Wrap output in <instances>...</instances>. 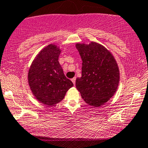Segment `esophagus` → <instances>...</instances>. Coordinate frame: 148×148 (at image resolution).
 I'll return each instance as SVG.
<instances>
[{
    "instance_id": "1",
    "label": "esophagus",
    "mask_w": 148,
    "mask_h": 148,
    "mask_svg": "<svg viewBox=\"0 0 148 148\" xmlns=\"http://www.w3.org/2000/svg\"><path fill=\"white\" fill-rule=\"evenodd\" d=\"M75 80H76V77H73V78L71 79V81H72L74 85H75Z\"/></svg>"
}]
</instances>
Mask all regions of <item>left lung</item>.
<instances>
[{
    "mask_svg": "<svg viewBox=\"0 0 148 148\" xmlns=\"http://www.w3.org/2000/svg\"><path fill=\"white\" fill-rule=\"evenodd\" d=\"M75 47L82 61V77L76 79V88L89 105H103L119 86L118 64L112 53L98 43L76 44Z\"/></svg>",
    "mask_w": 148,
    "mask_h": 148,
    "instance_id": "left-lung-1",
    "label": "left lung"
}]
</instances>
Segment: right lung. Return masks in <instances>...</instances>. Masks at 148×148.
Returning a JSON list of instances; mask_svg holds the SVG:
<instances>
[{
  "mask_svg": "<svg viewBox=\"0 0 148 148\" xmlns=\"http://www.w3.org/2000/svg\"><path fill=\"white\" fill-rule=\"evenodd\" d=\"M61 51L57 46L49 44L38 53L29 68L28 83L32 92L44 105L58 104L73 86L58 62Z\"/></svg>",
  "mask_w": 148,
  "mask_h": 148,
  "instance_id": "1",
  "label": "right lung"
}]
</instances>
